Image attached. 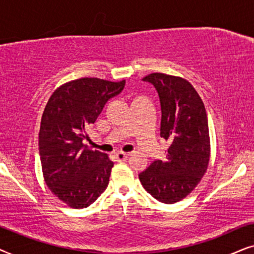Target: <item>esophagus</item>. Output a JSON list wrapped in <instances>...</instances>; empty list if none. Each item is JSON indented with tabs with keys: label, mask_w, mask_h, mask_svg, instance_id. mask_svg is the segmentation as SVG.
Returning a JSON list of instances; mask_svg holds the SVG:
<instances>
[{
	"label": "esophagus",
	"mask_w": 254,
	"mask_h": 254,
	"mask_svg": "<svg viewBox=\"0 0 254 254\" xmlns=\"http://www.w3.org/2000/svg\"><path fill=\"white\" fill-rule=\"evenodd\" d=\"M115 157H116L117 161H125L127 159V153H124V152H117V153L115 154Z\"/></svg>",
	"instance_id": "34e87169"
}]
</instances>
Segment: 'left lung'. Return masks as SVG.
Segmentation results:
<instances>
[{
  "label": "left lung",
  "instance_id": "1",
  "mask_svg": "<svg viewBox=\"0 0 254 254\" xmlns=\"http://www.w3.org/2000/svg\"><path fill=\"white\" fill-rule=\"evenodd\" d=\"M143 81L153 84L160 101V137L170 141L167 154L139 174L148 194L172 204L186 197L201 181L210 158L204 104L187 80L152 73Z\"/></svg>",
  "mask_w": 254,
  "mask_h": 254
}]
</instances>
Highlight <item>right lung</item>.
<instances>
[{
  "label": "right lung",
  "instance_id": "right-lung-1",
  "mask_svg": "<svg viewBox=\"0 0 254 254\" xmlns=\"http://www.w3.org/2000/svg\"><path fill=\"white\" fill-rule=\"evenodd\" d=\"M124 86V80L82 77L60 86L46 104L38 139L44 179L70 208H87L108 187L114 162L82 141L86 127L95 123L106 103Z\"/></svg>",
  "mask_w": 254,
  "mask_h": 254
}]
</instances>
